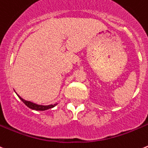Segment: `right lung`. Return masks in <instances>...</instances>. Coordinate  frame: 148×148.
Instances as JSON below:
<instances>
[{
  "mask_svg": "<svg viewBox=\"0 0 148 148\" xmlns=\"http://www.w3.org/2000/svg\"><path fill=\"white\" fill-rule=\"evenodd\" d=\"M18 96L20 99L23 101V102L26 106H27V107H29V108L32 109V110H48V109L49 108H54V106H57V104H54V105H50V106H40V105H37V104H34L33 103V102L25 100V99H23V98H21L19 95Z\"/></svg>",
  "mask_w": 148,
  "mask_h": 148,
  "instance_id": "add662e5",
  "label": "right lung"
}]
</instances>
